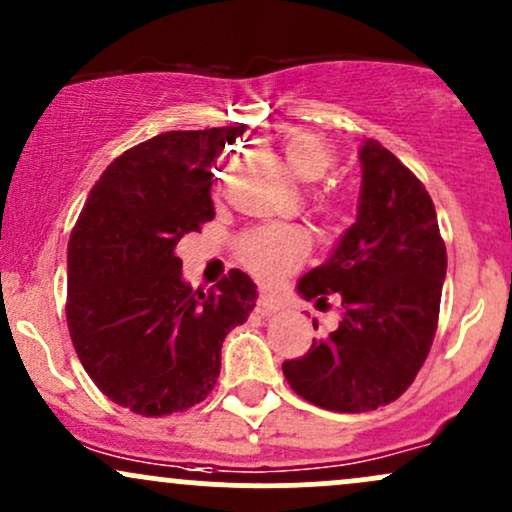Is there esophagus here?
I'll list each match as a JSON object with an SVG mask.
<instances>
[{
    "instance_id": "esophagus-1",
    "label": "esophagus",
    "mask_w": 512,
    "mask_h": 512,
    "mask_svg": "<svg viewBox=\"0 0 512 512\" xmlns=\"http://www.w3.org/2000/svg\"><path fill=\"white\" fill-rule=\"evenodd\" d=\"M257 310H260L264 317H272L281 310V303L272 296H260V301H257Z\"/></svg>"
}]
</instances>
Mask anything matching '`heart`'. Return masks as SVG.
<instances>
[{
  "label": "heart",
  "instance_id": "b5f03b06",
  "mask_svg": "<svg viewBox=\"0 0 512 512\" xmlns=\"http://www.w3.org/2000/svg\"><path fill=\"white\" fill-rule=\"evenodd\" d=\"M284 158L291 173L303 182L322 180L334 163L330 144L315 134H293L286 139ZM308 252L310 236L296 226L257 228L238 243L240 260L264 284H274L291 269L301 267Z\"/></svg>",
  "mask_w": 512,
  "mask_h": 512
}]
</instances>
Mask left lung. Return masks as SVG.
<instances>
[{"label": "left lung", "instance_id": "8db88e82", "mask_svg": "<svg viewBox=\"0 0 512 512\" xmlns=\"http://www.w3.org/2000/svg\"><path fill=\"white\" fill-rule=\"evenodd\" d=\"M358 161L356 221L296 286L315 305L339 293L342 320L281 366L296 395L342 414L395 402L414 383L436 334L448 269L436 207L419 178L375 139L361 144Z\"/></svg>", "mask_w": 512, "mask_h": 512}]
</instances>
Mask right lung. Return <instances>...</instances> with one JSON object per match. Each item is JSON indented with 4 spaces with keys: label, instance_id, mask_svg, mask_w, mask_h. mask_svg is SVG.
<instances>
[{
    "label": "right lung",
    "instance_id": "add662e5",
    "mask_svg": "<svg viewBox=\"0 0 512 512\" xmlns=\"http://www.w3.org/2000/svg\"><path fill=\"white\" fill-rule=\"evenodd\" d=\"M245 132H163L117 156L81 209L67 252V325L81 366L110 402L166 416L202 402L221 344L248 320L257 286L231 269L192 291L175 245L214 219L211 166Z\"/></svg>",
    "mask_w": 512,
    "mask_h": 512
}]
</instances>
